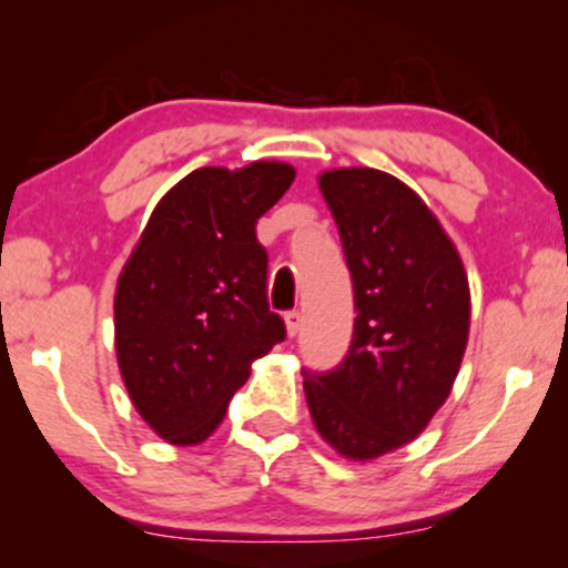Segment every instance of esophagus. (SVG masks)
Returning a JSON list of instances; mask_svg holds the SVG:
<instances>
[{
    "label": "esophagus",
    "mask_w": 568,
    "mask_h": 568,
    "mask_svg": "<svg viewBox=\"0 0 568 568\" xmlns=\"http://www.w3.org/2000/svg\"><path fill=\"white\" fill-rule=\"evenodd\" d=\"M285 331H288V336L293 338L298 334V331H302V312H288V315H285Z\"/></svg>",
    "instance_id": "34e87169"
}]
</instances>
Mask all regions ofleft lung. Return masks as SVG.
Here are the masks:
<instances>
[{"label": "left lung", "instance_id": "1", "mask_svg": "<svg viewBox=\"0 0 568 568\" xmlns=\"http://www.w3.org/2000/svg\"><path fill=\"white\" fill-rule=\"evenodd\" d=\"M355 288V334L328 374H306L321 438L352 462L403 448L452 395L470 336L465 264L427 202L376 168L317 175Z\"/></svg>", "mask_w": 568, "mask_h": 568}]
</instances>
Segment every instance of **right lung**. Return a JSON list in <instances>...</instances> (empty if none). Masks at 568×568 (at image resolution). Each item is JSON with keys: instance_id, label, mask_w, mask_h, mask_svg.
<instances>
[{"instance_id": "add662e5", "label": "right lung", "mask_w": 568, "mask_h": 568, "mask_svg": "<svg viewBox=\"0 0 568 568\" xmlns=\"http://www.w3.org/2000/svg\"><path fill=\"white\" fill-rule=\"evenodd\" d=\"M293 179L277 160L192 171L158 202L122 266L116 366L141 419L173 446L211 438L253 361L285 338L266 304L256 221Z\"/></svg>"}]
</instances>
